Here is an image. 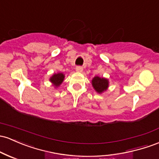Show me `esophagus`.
<instances>
[{
	"label": "esophagus",
	"mask_w": 159,
	"mask_h": 159,
	"mask_svg": "<svg viewBox=\"0 0 159 159\" xmlns=\"http://www.w3.org/2000/svg\"><path fill=\"white\" fill-rule=\"evenodd\" d=\"M75 70H76V71H78V72H82L83 68L81 67V66H77Z\"/></svg>",
	"instance_id": "esophagus-1"
}]
</instances>
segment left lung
Returning a JSON list of instances; mask_svg holds the SVG:
<instances>
[{
	"instance_id": "obj_1",
	"label": "left lung",
	"mask_w": 159,
	"mask_h": 159,
	"mask_svg": "<svg viewBox=\"0 0 159 159\" xmlns=\"http://www.w3.org/2000/svg\"><path fill=\"white\" fill-rule=\"evenodd\" d=\"M92 86L95 91L99 94L106 91L109 88V81L107 78L103 77L95 76L91 81Z\"/></svg>"
}]
</instances>
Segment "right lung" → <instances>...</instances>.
Returning <instances> with one entry per match:
<instances>
[{"instance_id":"add662e5","label":"right lung","mask_w":159,"mask_h":159,"mask_svg":"<svg viewBox=\"0 0 159 159\" xmlns=\"http://www.w3.org/2000/svg\"><path fill=\"white\" fill-rule=\"evenodd\" d=\"M64 78H65V75L62 72H57L53 73V75L50 78L49 81L52 84V85L54 87V88H57L62 84L63 82Z\"/></svg>"}]
</instances>
